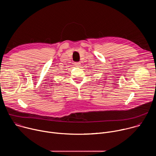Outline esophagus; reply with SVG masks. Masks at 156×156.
<instances>
[{
    "label": "esophagus",
    "mask_w": 156,
    "mask_h": 156,
    "mask_svg": "<svg viewBox=\"0 0 156 156\" xmlns=\"http://www.w3.org/2000/svg\"><path fill=\"white\" fill-rule=\"evenodd\" d=\"M74 65H75V66H76V67H79V66L81 65L80 63H79V62H75V63H74Z\"/></svg>",
    "instance_id": "1"
}]
</instances>
